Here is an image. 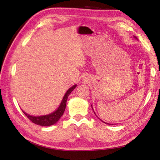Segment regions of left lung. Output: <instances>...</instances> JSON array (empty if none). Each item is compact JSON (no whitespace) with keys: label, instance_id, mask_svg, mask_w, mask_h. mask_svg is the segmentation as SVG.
Instances as JSON below:
<instances>
[{"label":"left lung","instance_id":"8db88e82","mask_svg":"<svg viewBox=\"0 0 160 160\" xmlns=\"http://www.w3.org/2000/svg\"><path fill=\"white\" fill-rule=\"evenodd\" d=\"M134 38H135V39H137V38H136V37H135V36H134ZM91 107H92V104H91ZM92 110H93V112H94V109H93V108H92ZM94 114H95V115H96V113H95V112H94ZM96 116H97V115H96ZM99 119H100V118H99ZM100 120H101V119H100ZM101 121H102V122H104V123H105V122H104V121H103L102 120H101ZM106 123V124H109V125H110V123Z\"/></svg>","mask_w":160,"mask_h":160}]
</instances>
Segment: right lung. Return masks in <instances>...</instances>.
I'll return each mask as SVG.
<instances>
[{
    "label": "right lung",
    "mask_w": 160,
    "mask_h": 160,
    "mask_svg": "<svg viewBox=\"0 0 160 160\" xmlns=\"http://www.w3.org/2000/svg\"><path fill=\"white\" fill-rule=\"evenodd\" d=\"M76 87H77L76 84L74 85H72V87H70L68 90L66 91V94H65L63 99H62L61 104H59V107L55 111H54V112L48 113V114L42 115V116H32V115L29 114L28 113H26L25 112H24L22 109V111L23 113H25V116L29 119V120L32 121L34 123L37 124V125H39L42 126H52L57 122L61 116H63V113L65 112V109H66L68 97L70 94L72 92V90H73Z\"/></svg>",
    "instance_id": "1"
}]
</instances>
